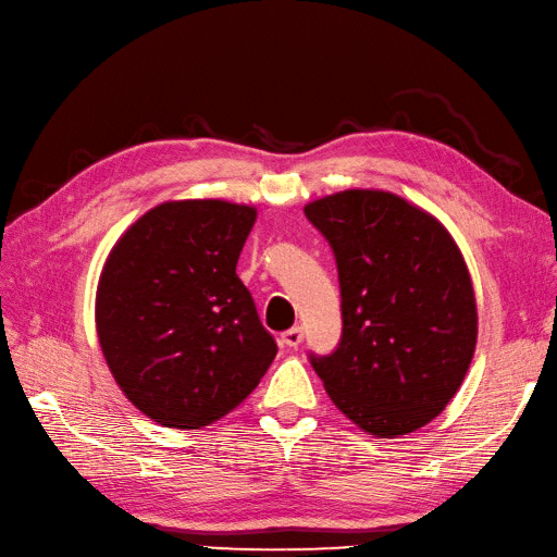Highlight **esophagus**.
Wrapping results in <instances>:
<instances>
[{
	"label": "esophagus",
	"mask_w": 557,
	"mask_h": 557,
	"mask_svg": "<svg viewBox=\"0 0 557 557\" xmlns=\"http://www.w3.org/2000/svg\"><path fill=\"white\" fill-rule=\"evenodd\" d=\"M281 342L288 346V348H297L301 342H305V330H301L299 325L297 327H290V330H285L283 334H281Z\"/></svg>",
	"instance_id": "obj_1"
}]
</instances>
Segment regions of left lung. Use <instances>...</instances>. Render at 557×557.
<instances>
[{
  "instance_id": "left-lung-1",
  "label": "left lung",
  "mask_w": 557,
  "mask_h": 557,
  "mask_svg": "<svg viewBox=\"0 0 557 557\" xmlns=\"http://www.w3.org/2000/svg\"><path fill=\"white\" fill-rule=\"evenodd\" d=\"M339 269L342 344L311 358L334 407L379 440L440 416L476 350V295L440 218L404 197L350 188L305 207Z\"/></svg>"
}]
</instances>
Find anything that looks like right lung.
Returning <instances> with one entry per match:
<instances>
[{"label": "right lung", "instance_id": "right-lung-1", "mask_svg": "<svg viewBox=\"0 0 557 557\" xmlns=\"http://www.w3.org/2000/svg\"><path fill=\"white\" fill-rule=\"evenodd\" d=\"M258 209L172 199L113 244L99 274L95 325L109 372L144 416L199 430L256 391L276 358L237 276Z\"/></svg>", "mask_w": 557, "mask_h": 557}]
</instances>
